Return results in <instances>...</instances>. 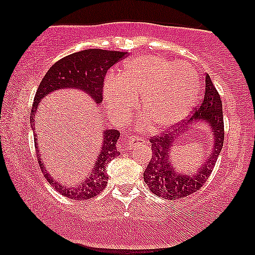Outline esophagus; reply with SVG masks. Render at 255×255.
I'll use <instances>...</instances> for the list:
<instances>
[{
    "label": "esophagus",
    "mask_w": 255,
    "mask_h": 255,
    "mask_svg": "<svg viewBox=\"0 0 255 255\" xmlns=\"http://www.w3.org/2000/svg\"><path fill=\"white\" fill-rule=\"evenodd\" d=\"M144 142H145L144 138L139 137V135H132V137L128 140V144L130 147H137V146H141Z\"/></svg>",
    "instance_id": "1"
}]
</instances>
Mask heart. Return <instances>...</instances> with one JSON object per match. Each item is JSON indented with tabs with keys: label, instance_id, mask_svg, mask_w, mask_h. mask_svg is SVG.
<instances>
[{
	"label": "heart",
	"instance_id": "1",
	"mask_svg": "<svg viewBox=\"0 0 255 255\" xmlns=\"http://www.w3.org/2000/svg\"><path fill=\"white\" fill-rule=\"evenodd\" d=\"M198 81L193 69L179 61L141 55L128 61L104 83L107 110L114 121L124 123L141 95V110L152 131L179 123L198 100Z\"/></svg>",
	"mask_w": 255,
	"mask_h": 255
}]
</instances>
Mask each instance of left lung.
Wrapping results in <instances>:
<instances>
[{"label": "left lung", "mask_w": 255, "mask_h": 255, "mask_svg": "<svg viewBox=\"0 0 255 255\" xmlns=\"http://www.w3.org/2000/svg\"><path fill=\"white\" fill-rule=\"evenodd\" d=\"M221 96L212 83L209 74H205V92L201 104L196 107L195 113L189 117L187 123L174 128L173 131H163L161 134L153 135L149 139L152 148L151 161L144 172V181L149 190L165 200H179L197 193L198 189L214 169L219 153L222 152L224 142V120ZM204 123L212 128L214 133V148L213 153L195 176H183L176 173L169 162V151L173 140L183 136L184 132L190 129L189 125Z\"/></svg>", "instance_id": "obj_1"}]
</instances>
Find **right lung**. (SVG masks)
<instances>
[{"instance_id":"add662e5","label":"right lung","mask_w":255,"mask_h":255,"mask_svg":"<svg viewBox=\"0 0 255 255\" xmlns=\"http://www.w3.org/2000/svg\"><path fill=\"white\" fill-rule=\"evenodd\" d=\"M127 55V52L89 48V50L69 54L55 62L48 69L37 88L33 106L31 109V128H33V125L36 123L34 114L37 111L38 104L45 96H47L50 93H53L54 90L62 88L81 89L83 93L88 94L92 97L94 102L100 104L103 99L104 78H106L108 69L113 67L115 64H117ZM120 135V131L115 128L104 131L102 149L97 156V161L95 162L93 172L90 173L89 177H87L78 187L67 188L52 179L46 173V167L41 161L39 153H37L38 163H39L41 172L47 179L48 183L52 184L54 189L60 193L62 196L76 201L88 200V198L95 197L100 193H102L107 186L109 175L107 174L106 166L111 159L117 158L121 154L116 147V142ZM34 145L37 149L38 141Z\"/></svg>"}]
</instances>
